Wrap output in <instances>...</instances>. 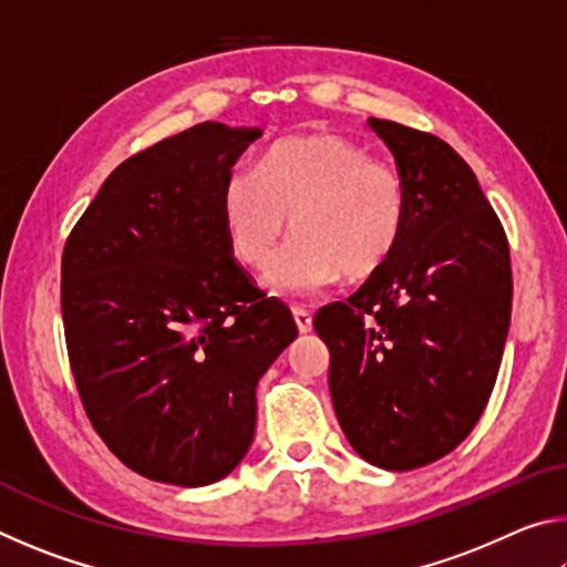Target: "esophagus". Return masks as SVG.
Wrapping results in <instances>:
<instances>
[{"label": "esophagus", "mask_w": 567, "mask_h": 567, "mask_svg": "<svg viewBox=\"0 0 567 567\" xmlns=\"http://www.w3.org/2000/svg\"><path fill=\"white\" fill-rule=\"evenodd\" d=\"M292 315H295V322H297V330H300L302 334H307L312 330V315L307 312V310H302V307H295L292 310Z\"/></svg>", "instance_id": "obj_1"}]
</instances>
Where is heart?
Returning <instances> with one entry per match:
<instances>
[{
    "label": "heart",
    "mask_w": 567,
    "mask_h": 567,
    "mask_svg": "<svg viewBox=\"0 0 567 567\" xmlns=\"http://www.w3.org/2000/svg\"><path fill=\"white\" fill-rule=\"evenodd\" d=\"M410 195L398 167L340 134H305L265 152L257 172L235 169L223 192L227 239L239 262L265 267L287 227L297 235L267 272L275 295H320L344 275L368 280L395 255Z\"/></svg>",
    "instance_id": "1"
}]
</instances>
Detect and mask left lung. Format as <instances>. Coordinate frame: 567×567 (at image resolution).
Masks as SVG:
<instances>
[{
    "label": "left lung",
    "mask_w": 567,
    "mask_h": 567,
    "mask_svg": "<svg viewBox=\"0 0 567 567\" xmlns=\"http://www.w3.org/2000/svg\"><path fill=\"white\" fill-rule=\"evenodd\" d=\"M410 195L395 255L315 315L344 437L382 470H415L475 427L511 330V249L475 172L435 134L370 117Z\"/></svg>",
    "instance_id": "1"
}]
</instances>
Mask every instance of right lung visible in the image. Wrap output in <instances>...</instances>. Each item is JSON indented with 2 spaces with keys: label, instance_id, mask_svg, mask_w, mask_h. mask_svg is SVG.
I'll list each match as a JSON object with an SVG mask.
<instances>
[{
  "label": "right lung",
  "instance_id": "1",
  "mask_svg": "<svg viewBox=\"0 0 567 567\" xmlns=\"http://www.w3.org/2000/svg\"><path fill=\"white\" fill-rule=\"evenodd\" d=\"M260 127L203 122L124 159L62 255L72 375L134 473L199 487L255 437L257 382L297 338L292 312L233 260L223 192Z\"/></svg>",
  "mask_w": 567,
  "mask_h": 567
}]
</instances>
